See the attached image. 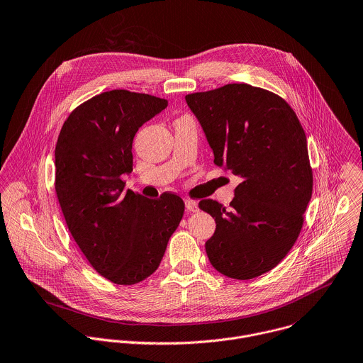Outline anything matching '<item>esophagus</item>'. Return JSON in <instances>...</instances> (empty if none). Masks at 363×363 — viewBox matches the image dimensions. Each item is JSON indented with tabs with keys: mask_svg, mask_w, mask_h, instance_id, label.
Returning a JSON list of instances; mask_svg holds the SVG:
<instances>
[{
	"mask_svg": "<svg viewBox=\"0 0 363 363\" xmlns=\"http://www.w3.org/2000/svg\"><path fill=\"white\" fill-rule=\"evenodd\" d=\"M186 210L189 213H197L199 211V204L193 200H186Z\"/></svg>",
	"mask_w": 363,
	"mask_h": 363,
	"instance_id": "esophagus-1",
	"label": "esophagus"
}]
</instances>
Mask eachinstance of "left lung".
Wrapping results in <instances>:
<instances>
[{"instance_id":"obj_1","label":"left lung","mask_w":363,"mask_h":363,"mask_svg":"<svg viewBox=\"0 0 363 363\" xmlns=\"http://www.w3.org/2000/svg\"><path fill=\"white\" fill-rule=\"evenodd\" d=\"M214 152V163L241 177L225 208L207 199L199 207L216 220L206 242L211 264L224 276L249 280L289 253L313 193L307 138L291 107L249 84L186 96Z\"/></svg>"}]
</instances>
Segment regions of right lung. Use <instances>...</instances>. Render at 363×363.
Returning a JSON list of instances; mask_svg holds the SVG:
<instances>
[{
	"label": "right lung",
	"instance_id": "right-lung-1",
	"mask_svg": "<svg viewBox=\"0 0 363 363\" xmlns=\"http://www.w3.org/2000/svg\"><path fill=\"white\" fill-rule=\"evenodd\" d=\"M167 100L128 90L101 93L63 123L55 149V189L67 228L90 264L116 284H135L160 264L184 203L123 190L138 129Z\"/></svg>",
	"mask_w": 363,
	"mask_h": 363
}]
</instances>
